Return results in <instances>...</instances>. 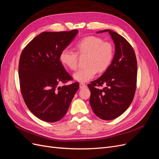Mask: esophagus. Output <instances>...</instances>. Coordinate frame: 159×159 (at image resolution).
Returning a JSON list of instances; mask_svg holds the SVG:
<instances>
[{"label":"esophagus","mask_w":159,"mask_h":159,"mask_svg":"<svg viewBox=\"0 0 159 159\" xmlns=\"http://www.w3.org/2000/svg\"><path fill=\"white\" fill-rule=\"evenodd\" d=\"M86 87H87V85H86L85 84H84V83L80 84V89H84V88H85Z\"/></svg>","instance_id":"esophagus-1"}]
</instances>
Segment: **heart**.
Instances as JSON below:
<instances>
[{
	"label": "heart",
	"mask_w": 159,
	"mask_h": 159,
	"mask_svg": "<svg viewBox=\"0 0 159 159\" xmlns=\"http://www.w3.org/2000/svg\"><path fill=\"white\" fill-rule=\"evenodd\" d=\"M76 52L68 48L60 53L61 62L71 70H75L78 66L79 55L87 54L85 64L88 66L80 69L74 74L75 80L86 82L94 78L97 71L102 72L107 70L113 60L114 49L109 42L94 36H86L76 43Z\"/></svg>",
	"instance_id": "heart-1"
}]
</instances>
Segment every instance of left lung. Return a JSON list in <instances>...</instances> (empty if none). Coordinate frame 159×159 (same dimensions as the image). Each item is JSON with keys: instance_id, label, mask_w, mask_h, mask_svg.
I'll return each mask as SVG.
<instances>
[{"instance_id": "8db88e82", "label": "left lung", "mask_w": 159, "mask_h": 159, "mask_svg": "<svg viewBox=\"0 0 159 159\" xmlns=\"http://www.w3.org/2000/svg\"><path fill=\"white\" fill-rule=\"evenodd\" d=\"M109 32L115 43V53L105 73L88 86L89 102L94 113L103 120H112L123 114L133 102L137 88V62L129 42L117 32ZM105 87L99 89V87Z\"/></svg>"}]
</instances>
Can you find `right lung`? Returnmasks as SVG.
Masks as SVG:
<instances>
[{
  "label": "right lung",
  "instance_id": "right-lung-1",
  "mask_svg": "<svg viewBox=\"0 0 159 159\" xmlns=\"http://www.w3.org/2000/svg\"><path fill=\"white\" fill-rule=\"evenodd\" d=\"M77 34V30L42 32L21 53L18 76L22 98L42 121L53 123L63 118L79 89L78 82L65 85L73 78L60 61L61 52ZM60 83L64 85L58 86Z\"/></svg>",
  "mask_w": 159,
  "mask_h": 159
}]
</instances>
